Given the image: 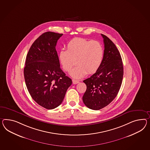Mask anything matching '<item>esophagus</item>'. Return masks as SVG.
I'll return each instance as SVG.
<instances>
[{"label":"esophagus","mask_w":150,"mask_h":150,"mask_svg":"<svg viewBox=\"0 0 150 150\" xmlns=\"http://www.w3.org/2000/svg\"><path fill=\"white\" fill-rule=\"evenodd\" d=\"M72 83L73 84H77L78 83H79V81L77 80H75V79H72Z\"/></svg>","instance_id":"1"}]
</instances>
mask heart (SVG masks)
Returning a JSON list of instances; mask_svg holds the SVG:
<instances>
[{
    "mask_svg": "<svg viewBox=\"0 0 150 150\" xmlns=\"http://www.w3.org/2000/svg\"><path fill=\"white\" fill-rule=\"evenodd\" d=\"M67 48L60 51L59 59L66 71L71 69L77 60L78 66L69 72L73 78H81L88 72H96L103 62L104 48L99 41L74 38L68 43Z\"/></svg>",
    "mask_w": 150,
    "mask_h": 150,
    "instance_id": "heart-1",
    "label": "heart"
}]
</instances>
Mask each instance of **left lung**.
Listing matches in <instances>:
<instances>
[{"label":"left lung","mask_w":150,"mask_h":150,"mask_svg":"<svg viewBox=\"0 0 150 150\" xmlns=\"http://www.w3.org/2000/svg\"><path fill=\"white\" fill-rule=\"evenodd\" d=\"M104 50L100 68L83 82L86 90L83 101L87 107L100 110L115 98L121 86L123 75V64L119 51L115 44L103 34Z\"/></svg>","instance_id":"left-lung-1"}]
</instances>
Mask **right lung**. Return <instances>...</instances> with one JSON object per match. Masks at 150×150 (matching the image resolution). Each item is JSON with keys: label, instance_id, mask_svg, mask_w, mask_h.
Here are the masks:
<instances>
[{"label": "right lung", "instance_id": "right-lung-1", "mask_svg": "<svg viewBox=\"0 0 150 150\" xmlns=\"http://www.w3.org/2000/svg\"><path fill=\"white\" fill-rule=\"evenodd\" d=\"M62 34L48 31L36 39L28 53L24 69L32 98L47 109L60 105L72 81L60 67L55 47Z\"/></svg>", "mask_w": 150, "mask_h": 150}]
</instances>
